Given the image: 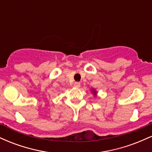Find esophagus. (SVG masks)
<instances>
[{
	"instance_id": "obj_1",
	"label": "esophagus",
	"mask_w": 152,
	"mask_h": 152,
	"mask_svg": "<svg viewBox=\"0 0 152 152\" xmlns=\"http://www.w3.org/2000/svg\"><path fill=\"white\" fill-rule=\"evenodd\" d=\"M74 86L76 87V88H79V87L81 86V83H80L79 82H75Z\"/></svg>"
}]
</instances>
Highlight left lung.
I'll return each instance as SVG.
<instances>
[{"label": "left lung", "mask_w": 152, "mask_h": 152, "mask_svg": "<svg viewBox=\"0 0 152 152\" xmlns=\"http://www.w3.org/2000/svg\"><path fill=\"white\" fill-rule=\"evenodd\" d=\"M94 91V94H96V92H95V91Z\"/></svg>", "instance_id": "obj_1"}]
</instances>
